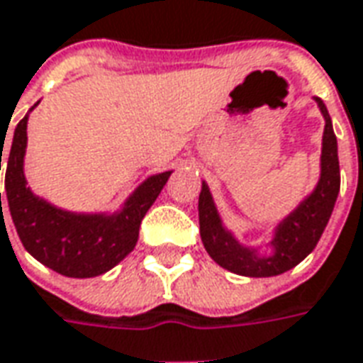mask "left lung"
Here are the masks:
<instances>
[{"instance_id":"8db88e82","label":"left lung","mask_w":363,"mask_h":363,"mask_svg":"<svg viewBox=\"0 0 363 363\" xmlns=\"http://www.w3.org/2000/svg\"><path fill=\"white\" fill-rule=\"evenodd\" d=\"M315 101L325 117L320 176L315 189L276 225L274 236L268 242L272 248L269 254H259L258 248L244 246L236 240V236L225 227L218 215L207 182H203L199 194V233L205 250L220 268L246 277L279 276L287 269L295 268L315 250L340 191L338 145L333 130V121L323 99L315 97Z\"/></svg>"}]
</instances>
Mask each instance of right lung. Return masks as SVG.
<instances>
[{
	"label": "right lung",
	"instance_id": "right-lung-1",
	"mask_svg": "<svg viewBox=\"0 0 363 363\" xmlns=\"http://www.w3.org/2000/svg\"><path fill=\"white\" fill-rule=\"evenodd\" d=\"M38 104L40 101L33 105L30 111ZM29 113L15 127L5 172L7 203L17 235L25 250L46 268L66 277L101 276L135 250L140 223L160 195L162 187L166 186L172 169L146 177L115 213H74L60 209L33 194L27 186L25 152Z\"/></svg>",
	"mask_w": 363,
	"mask_h": 363
}]
</instances>
